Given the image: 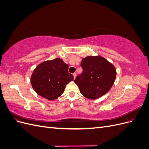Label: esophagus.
<instances>
[{
    "instance_id": "34e87169",
    "label": "esophagus",
    "mask_w": 149,
    "mask_h": 149,
    "mask_svg": "<svg viewBox=\"0 0 149 149\" xmlns=\"http://www.w3.org/2000/svg\"><path fill=\"white\" fill-rule=\"evenodd\" d=\"M73 77H74V79L76 78V73H73Z\"/></svg>"
}]
</instances>
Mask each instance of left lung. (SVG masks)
<instances>
[{"mask_svg":"<svg viewBox=\"0 0 149 149\" xmlns=\"http://www.w3.org/2000/svg\"><path fill=\"white\" fill-rule=\"evenodd\" d=\"M82 73L74 80L83 96L96 100L104 95L112 88L116 77V70L104 57L88 56L82 59Z\"/></svg>","mask_w":149,"mask_h":149,"instance_id":"left-lung-1","label":"left lung"}]
</instances>
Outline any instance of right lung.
<instances>
[{"label":"right lung","mask_w":149,"mask_h":149,"mask_svg":"<svg viewBox=\"0 0 149 149\" xmlns=\"http://www.w3.org/2000/svg\"><path fill=\"white\" fill-rule=\"evenodd\" d=\"M73 80L68 65L59 58L45 61L33 70L30 83L38 95L52 101L61 96L66 85Z\"/></svg>","instance_id":"add662e5"}]
</instances>
